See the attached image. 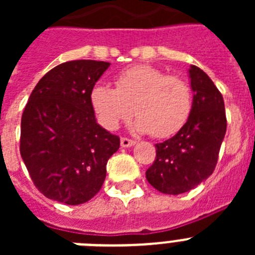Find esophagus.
Returning <instances> with one entry per match:
<instances>
[{
  "label": "esophagus",
  "mask_w": 255,
  "mask_h": 255,
  "mask_svg": "<svg viewBox=\"0 0 255 255\" xmlns=\"http://www.w3.org/2000/svg\"><path fill=\"white\" fill-rule=\"evenodd\" d=\"M134 144H135V141L132 140V139H129V138H121V147L129 148V147H132Z\"/></svg>",
  "instance_id": "1"
}]
</instances>
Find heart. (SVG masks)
<instances>
[{
	"mask_svg": "<svg viewBox=\"0 0 255 255\" xmlns=\"http://www.w3.org/2000/svg\"><path fill=\"white\" fill-rule=\"evenodd\" d=\"M115 87L96 85L91 105L106 129L115 130L138 115L134 128L155 138H168L184 128L193 107V94L185 80L167 75L149 65H136L115 78Z\"/></svg>",
	"mask_w": 255,
	"mask_h": 255,
	"instance_id": "1",
	"label": "heart"
}]
</instances>
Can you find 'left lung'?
Wrapping results in <instances>:
<instances>
[{
    "instance_id": "8db88e82",
    "label": "left lung",
    "mask_w": 255,
    "mask_h": 255,
    "mask_svg": "<svg viewBox=\"0 0 255 255\" xmlns=\"http://www.w3.org/2000/svg\"><path fill=\"white\" fill-rule=\"evenodd\" d=\"M193 107L176 135L155 144V159L145 172L148 182L163 194H182L208 179L216 168L226 134L222 94L199 67L189 69Z\"/></svg>"
}]
</instances>
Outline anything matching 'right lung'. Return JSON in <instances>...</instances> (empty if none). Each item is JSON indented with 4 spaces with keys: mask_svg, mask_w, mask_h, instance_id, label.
<instances>
[{
    "mask_svg": "<svg viewBox=\"0 0 255 255\" xmlns=\"http://www.w3.org/2000/svg\"><path fill=\"white\" fill-rule=\"evenodd\" d=\"M110 62L75 60L49 70L21 116L20 154L35 188L69 206L91 200L120 138L97 124L91 92Z\"/></svg>",
    "mask_w": 255,
    "mask_h": 255,
    "instance_id": "right-lung-1",
    "label": "right lung"
}]
</instances>
